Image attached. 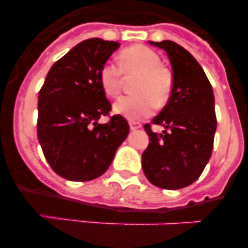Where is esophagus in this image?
<instances>
[{"mask_svg": "<svg viewBox=\"0 0 248 248\" xmlns=\"http://www.w3.org/2000/svg\"><path fill=\"white\" fill-rule=\"evenodd\" d=\"M129 125H130L131 130H137V129L141 128V124L139 122H130L129 123Z\"/></svg>", "mask_w": 248, "mask_h": 248, "instance_id": "1", "label": "esophagus"}]
</instances>
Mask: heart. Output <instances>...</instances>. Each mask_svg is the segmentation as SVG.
<instances>
[{"mask_svg":"<svg viewBox=\"0 0 248 248\" xmlns=\"http://www.w3.org/2000/svg\"><path fill=\"white\" fill-rule=\"evenodd\" d=\"M123 76H138L133 84L135 94L119 98L114 104L115 113L129 119H139L148 117L154 109V104L160 108L170 98L171 73L161 65L159 54L145 46H131L122 50L119 67L108 62L100 68L99 82L108 97L115 98L120 93Z\"/></svg>","mask_w":248,"mask_h":248,"instance_id":"1","label":"heart"}]
</instances>
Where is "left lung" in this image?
Returning a JSON list of instances; mask_svg holds the SVG:
<instances>
[{
	"instance_id": "obj_1",
	"label": "left lung",
	"mask_w": 248,
	"mask_h": 248,
	"mask_svg": "<svg viewBox=\"0 0 248 248\" xmlns=\"http://www.w3.org/2000/svg\"><path fill=\"white\" fill-rule=\"evenodd\" d=\"M150 43L168 53L172 67V91L159 115L144 125L149 145L141 155V165L153 185L183 189L198 180L211 157L217 126L214 91L189 50L172 41ZM153 124L166 130L154 133Z\"/></svg>"
}]
</instances>
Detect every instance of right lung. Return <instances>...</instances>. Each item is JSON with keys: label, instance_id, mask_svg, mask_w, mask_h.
Listing matches in <instances>:
<instances>
[{"label": "right lung", "instance_id": "1", "mask_svg": "<svg viewBox=\"0 0 248 248\" xmlns=\"http://www.w3.org/2000/svg\"><path fill=\"white\" fill-rule=\"evenodd\" d=\"M118 47L113 41L85 39L52 65L38 93V141L52 170L67 180L89 181L104 174L129 134L120 114L98 123L111 110L100 68Z\"/></svg>", "mask_w": 248, "mask_h": 248}]
</instances>
